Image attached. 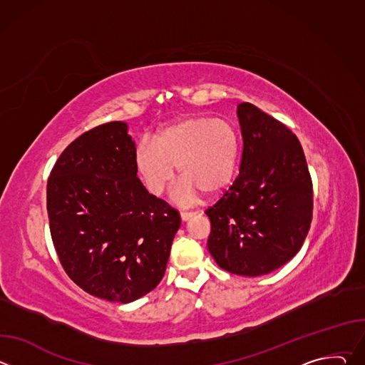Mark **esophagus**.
Listing matches in <instances>:
<instances>
[{"label": "esophagus", "instance_id": "esophagus-1", "mask_svg": "<svg viewBox=\"0 0 365 365\" xmlns=\"http://www.w3.org/2000/svg\"><path fill=\"white\" fill-rule=\"evenodd\" d=\"M193 215H196V212H186V211H182V212H180L182 221H187V220H190Z\"/></svg>", "mask_w": 365, "mask_h": 365}]
</instances>
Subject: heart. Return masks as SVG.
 <instances>
[{
	"mask_svg": "<svg viewBox=\"0 0 365 365\" xmlns=\"http://www.w3.org/2000/svg\"><path fill=\"white\" fill-rule=\"evenodd\" d=\"M240 137L227 120L189 117L163 128L155 138H143L135 150L137 170L153 195H162L175 180L179 202H192L199 190L212 195L227 187L237 172Z\"/></svg>",
	"mask_w": 365,
	"mask_h": 365,
	"instance_id": "1",
	"label": "heart"
}]
</instances>
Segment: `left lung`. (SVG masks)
Listing matches in <instances>:
<instances>
[{
  "label": "left lung",
  "instance_id": "8db88e82",
  "mask_svg": "<svg viewBox=\"0 0 365 365\" xmlns=\"http://www.w3.org/2000/svg\"><path fill=\"white\" fill-rule=\"evenodd\" d=\"M242 134L240 175L205 214L207 248L232 274L262 276L302 248L314 211V189L297 137L250 102L238 106Z\"/></svg>",
  "mask_w": 365,
  "mask_h": 365
}]
</instances>
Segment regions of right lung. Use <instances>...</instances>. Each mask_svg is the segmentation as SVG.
I'll return each instance as SVG.
<instances>
[{
	"label": "right lung",
	"instance_id": "1",
	"mask_svg": "<svg viewBox=\"0 0 365 365\" xmlns=\"http://www.w3.org/2000/svg\"><path fill=\"white\" fill-rule=\"evenodd\" d=\"M47 214L59 262L86 293L128 303L165 276L179 212L137 178L127 124L96 125L59 155L47 180Z\"/></svg>",
	"mask_w": 365,
	"mask_h": 365
}]
</instances>
